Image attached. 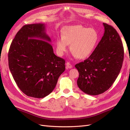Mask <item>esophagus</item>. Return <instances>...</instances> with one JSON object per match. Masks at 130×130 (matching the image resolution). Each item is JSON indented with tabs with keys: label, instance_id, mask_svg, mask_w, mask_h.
I'll list each match as a JSON object with an SVG mask.
<instances>
[{
	"label": "esophagus",
	"instance_id": "34e87169",
	"mask_svg": "<svg viewBox=\"0 0 130 130\" xmlns=\"http://www.w3.org/2000/svg\"><path fill=\"white\" fill-rule=\"evenodd\" d=\"M66 66H67V67L68 68H73V66H72V65L69 62H67L66 63Z\"/></svg>",
	"mask_w": 130,
	"mask_h": 130
}]
</instances>
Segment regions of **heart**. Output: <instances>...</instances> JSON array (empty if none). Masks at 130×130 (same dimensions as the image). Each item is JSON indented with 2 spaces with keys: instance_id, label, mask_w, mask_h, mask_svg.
Segmentation results:
<instances>
[{
  "instance_id": "b5f03b06",
  "label": "heart",
  "mask_w": 130,
  "mask_h": 130,
  "mask_svg": "<svg viewBox=\"0 0 130 130\" xmlns=\"http://www.w3.org/2000/svg\"><path fill=\"white\" fill-rule=\"evenodd\" d=\"M99 40L95 30L82 25L67 26L62 31L61 36L55 40L56 50L59 56L67 52L68 45L74 56L80 60L89 57L95 49Z\"/></svg>"
}]
</instances>
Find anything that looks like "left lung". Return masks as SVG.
<instances>
[{
  "instance_id": "obj_1",
  "label": "left lung",
  "mask_w": 130,
  "mask_h": 130,
  "mask_svg": "<svg viewBox=\"0 0 130 130\" xmlns=\"http://www.w3.org/2000/svg\"><path fill=\"white\" fill-rule=\"evenodd\" d=\"M103 25L104 35L91 55L75 66L79 73L78 88L91 95L103 93L111 87L124 60V48L119 34L112 26Z\"/></svg>"
}]
</instances>
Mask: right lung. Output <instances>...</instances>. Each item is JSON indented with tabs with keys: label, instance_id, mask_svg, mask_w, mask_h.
Returning <instances> with one entry per match:
<instances>
[{
	"label": "right lung",
	"instance_id": "1",
	"mask_svg": "<svg viewBox=\"0 0 130 130\" xmlns=\"http://www.w3.org/2000/svg\"><path fill=\"white\" fill-rule=\"evenodd\" d=\"M43 23L18 31L8 54L9 66L18 87L27 96L43 98L53 92L65 70V61L54 53Z\"/></svg>",
	"mask_w": 130,
	"mask_h": 130
}]
</instances>
